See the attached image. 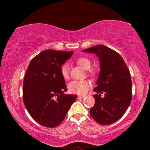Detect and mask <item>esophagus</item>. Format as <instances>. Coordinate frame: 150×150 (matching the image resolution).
<instances>
[{"instance_id":"1","label":"esophagus","mask_w":150,"mask_h":150,"mask_svg":"<svg viewBox=\"0 0 150 150\" xmlns=\"http://www.w3.org/2000/svg\"><path fill=\"white\" fill-rule=\"evenodd\" d=\"M85 95H79L77 96V98L78 99H82V98H84L85 97Z\"/></svg>"}]
</instances>
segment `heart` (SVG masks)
<instances>
[{
	"instance_id": "obj_1",
	"label": "heart",
	"mask_w": 150,
	"mask_h": 150,
	"mask_svg": "<svg viewBox=\"0 0 150 150\" xmlns=\"http://www.w3.org/2000/svg\"><path fill=\"white\" fill-rule=\"evenodd\" d=\"M76 62L81 67L85 69H88L91 66V61L87 57H81L76 60ZM60 71L62 77L65 79H68L69 78V65L67 63H64L60 67ZM87 74L91 77H94L95 72L93 70L88 71ZM91 88V83L87 80L83 81H73L68 85V89L69 92L77 95H85L87 93L88 89Z\"/></svg>"
}]
</instances>
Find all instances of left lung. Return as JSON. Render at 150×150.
<instances>
[{"label": "left lung", "mask_w": 150, "mask_h": 150, "mask_svg": "<svg viewBox=\"0 0 150 150\" xmlns=\"http://www.w3.org/2000/svg\"><path fill=\"white\" fill-rule=\"evenodd\" d=\"M99 57L100 71L94 91L95 105L91 108V117L101 125L118 120L132 100V80L128 67L120 55L103 45L83 50ZM102 93L104 96H101Z\"/></svg>", "instance_id": "left-lung-1"}]
</instances>
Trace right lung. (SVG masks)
I'll return each mask as SVG.
<instances>
[{
	"label": "right lung",
	"instance_id": "1",
	"mask_svg": "<svg viewBox=\"0 0 150 150\" xmlns=\"http://www.w3.org/2000/svg\"><path fill=\"white\" fill-rule=\"evenodd\" d=\"M71 52L43 51L31 60L23 83V101L27 110L40 125L54 128L64 120L77 95L67 91L60 67Z\"/></svg>",
	"mask_w": 150,
	"mask_h": 150
}]
</instances>
